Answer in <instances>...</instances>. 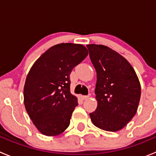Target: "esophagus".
Segmentation results:
<instances>
[{
  "instance_id": "obj_1",
  "label": "esophagus",
  "mask_w": 156,
  "mask_h": 156,
  "mask_svg": "<svg viewBox=\"0 0 156 156\" xmlns=\"http://www.w3.org/2000/svg\"><path fill=\"white\" fill-rule=\"evenodd\" d=\"M90 97V94H89L88 95H84V96H81V98L83 99V100H87V99L89 98V97Z\"/></svg>"
}]
</instances>
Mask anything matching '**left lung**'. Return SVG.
I'll return each mask as SVG.
<instances>
[{"label":"left lung","instance_id":"left-lung-1","mask_svg":"<svg viewBox=\"0 0 156 156\" xmlns=\"http://www.w3.org/2000/svg\"><path fill=\"white\" fill-rule=\"evenodd\" d=\"M97 72V109L90 113L96 127L107 131L123 128L133 119L141 87L133 67L119 53L104 45L87 44Z\"/></svg>","mask_w":156,"mask_h":156}]
</instances>
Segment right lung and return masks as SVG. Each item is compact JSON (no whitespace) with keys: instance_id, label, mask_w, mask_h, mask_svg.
<instances>
[{"instance_id":"1","label":"right lung","mask_w":156,"mask_h":156,"mask_svg":"<svg viewBox=\"0 0 156 156\" xmlns=\"http://www.w3.org/2000/svg\"><path fill=\"white\" fill-rule=\"evenodd\" d=\"M81 44L62 43L53 46L30 69L24 87V104L37 130L56 136L70 124L78 99L70 93V74L87 56Z\"/></svg>"}]
</instances>
